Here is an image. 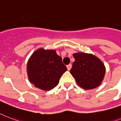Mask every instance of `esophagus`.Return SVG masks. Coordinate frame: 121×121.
Here are the masks:
<instances>
[{"instance_id":"esophagus-1","label":"esophagus","mask_w":121,"mask_h":121,"mask_svg":"<svg viewBox=\"0 0 121 121\" xmlns=\"http://www.w3.org/2000/svg\"><path fill=\"white\" fill-rule=\"evenodd\" d=\"M66 67H67V69L68 70H70L71 68V64H69V65H68L66 66Z\"/></svg>"}]
</instances>
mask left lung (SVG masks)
Listing matches in <instances>:
<instances>
[{
    "label": "left lung",
    "mask_w": 121,
    "mask_h": 121,
    "mask_svg": "<svg viewBox=\"0 0 121 121\" xmlns=\"http://www.w3.org/2000/svg\"><path fill=\"white\" fill-rule=\"evenodd\" d=\"M75 61L70 73L77 84L84 89H92L101 84L104 77L106 68L99 59L92 54H73Z\"/></svg>",
    "instance_id": "8db88e82"
}]
</instances>
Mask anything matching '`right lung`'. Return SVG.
Segmentation results:
<instances>
[{"label":"right lung","mask_w":121,"mask_h":121,"mask_svg":"<svg viewBox=\"0 0 121 121\" xmlns=\"http://www.w3.org/2000/svg\"><path fill=\"white\" fill-rule=\"evenodd\" d=\"M26 70L30 83L39 89L49 91L57 86L67 68L55 50L39 48L28 60Z\"/></svg>","instance_id":"add662e5"}]
</instances>
